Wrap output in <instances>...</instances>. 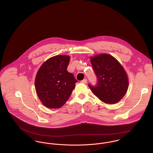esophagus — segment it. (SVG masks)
Segmentation results:
<instances>
[{
	"instance_id": "34e87169",
	"label": "esophagus",
	"mask_w": 153,
	"mask_h": 153,
	"mask_svg": "<svg viewBox=\"0 0 153 153\" xmlns=\"http://www.w3.org/2000/svg\"><path fill=\"white\" fill-rule=\"evenodd\" d=\"M81 82H82L84 84H86L87 82V79H84L82 81H81Z\"/></svg>"
}]
</instances>
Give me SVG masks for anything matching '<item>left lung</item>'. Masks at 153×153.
Segmentation results:
<instances>
[{"label": "left lung", "instance_id": "obj_1", "mask_svg": "<svg viewBox=\"0 0 153 153\" xmlns=\"http://www.w3.org/2000/svg\"><path fill=\"white\" fill-rule=\"evenodd\" d=\"M91 62L97 76L95 85L88 87L102 102L115 104L125 95L128 87L127 74L122 65L108 54H100L91 58Z\"/></svg>", "mask_w": 153, "mask_h": 153}]
</instances>
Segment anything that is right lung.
Wrapping results in <instances>:
<instances>
[{
	"mask_svg": "<svg viewBox=\"0 0 153 153\" xmlns=\"http://www.w3.org/2000/svg\"><path fill=\"white\" fill-rule=\"evenodd\" d=\"M70 57L57 55L45 62L35 78L37 95L44 105L49 108L63 106L71 96L78 81L67 71Z\"/></svg>",
	"mask_w": 153,
	"mask_h": 153,
	"instance_id": "add662e5",
	"label": "right lung"
}]
</instances>
